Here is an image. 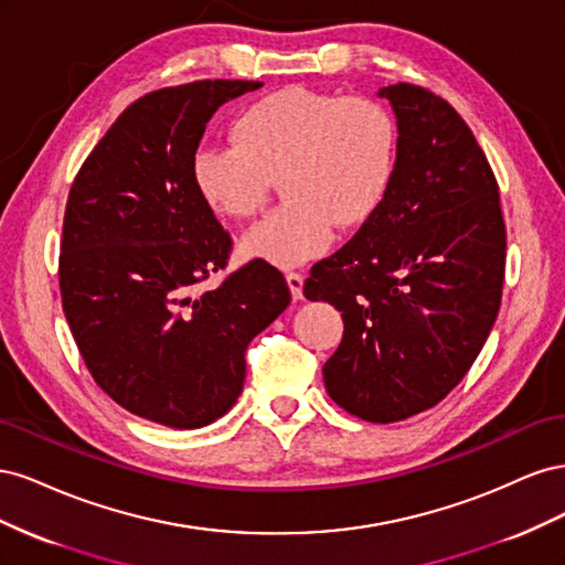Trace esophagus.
Wrapping results in <instances>:
<instances>
[{
  "mask_svg": "<svg viewBox=\"0 0 565 565\" xmlns=\"http://www.w3.org/2000/svg\"><path fill=\"white\" fill-rule=\"evenodd\" d=\"M285 280L289 285V292H292V297L301 299L303 297V276H301V273H295V270L287 273Z\"/></svg>",
  "mask_w": 565,
  "mask_h": 565,
  "instance_id": "obj_1",
  "label": "esophagus"
}]
</instances>
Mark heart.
<instances>
[{
  "label": "heart",
  "mask_w": 565,
  "mask_h": 565,
  "mask_svg": "<svg viewBox=\"0 0 565 565\" xmlns=\"http://www.w3.org/2000/svg\"><path fill=\"white\" fill-rule=\"evenodd\" d=\"M231 141L195 150V193L216 216L243 221L262 212L273 179H282L287 202L241 241L247 259L282 268L320 256L334 226L367 224L396 177V119L363 96L273 92L235 117Z\"/></svg>",
  "instance_id": "obj_1"
}]
</instances>
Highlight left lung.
Returning a JSON list of instances; mask_svg holds the SVG:
<instances>
[{
  "label": "left lung",
  "instance_id": "obj_1",
  "mask_svg": "<svg viewBox=\"0 0 565 565\" xmlns=\"http://www.w3.org/2000/svg\"><path fill=\"white\" fill-rule=\"evenodd\" d=\"M396 177L382 207L303 295L344 318L322 365L330 398L374 424L440 403L481 353L502 301L507 231L498 181L471 129L440 96L391 84Z\"/></svg>",
  "mask_w": 565,
  "mask_h": 565
}]
</instances>
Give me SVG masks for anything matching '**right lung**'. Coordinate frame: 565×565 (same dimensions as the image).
Returning <instances> with one entry per match:
<instances>
[{"label":"right lung","mask_w":565,"mask_h":565,"mask_svg":"<svg viewBox=\"0 0 565 565\" xmlns=\"http://www.w3.org/2000/svg\"><path fill=\"white\" fill-rule=\"evenodd\" d=\"M259 87L200 79L134 100L67 195L58 278L77 349L117 405L172 429L228 413L249 341L292 299L256 259L202 289L233 243L198 198L191 160L216 108Z\"/></svg>","instance_id":"1"}]
</instances>
